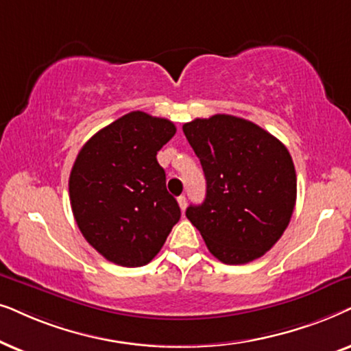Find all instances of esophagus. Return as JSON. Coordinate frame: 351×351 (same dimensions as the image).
Wrapping results in <instances>:
<instances>
[{"mask_svg": "<svg viewBox=\"0 0 351 351\" xmlns=\"http://www.w3.org/2000/svg\"><path fill=\"white\" fill-rule=\"evenodd\" d=\"M178 204H180V208L184 212L186 207H188V199H186V195H180V197H178Z\"/></svg>", "mask_w": 351, "mask_h": 351, "instance_id": "obj_1", "label": "esophagus"}]
</instances>
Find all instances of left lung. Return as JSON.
I'll return each mask as SVG.
<instances>
[{
    "label": "left lung",
    "mask_w": 351,
    "mask_h": 351,
    "mask_svg": "<svg viewBox=\"0 0 351 351\" xmlns=\"http://www.w3.org/2000/svg\"><path fill=\"white\" fill-rule=\"evenodd\" d=\"M202 165L207 194L186 217L226 265L260 258L286 231L297 199L287 147L254 121L218 114L183 125Z\"/></svg>",
    "instance_id": "obj_1"
}]
</instances>
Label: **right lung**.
I'll list each match as a JSON object with an SVG mask.
<instances>
[{
  "mask_svg": "<svg viewBox=\"0 0 351 351\" xmlns=\"http://www.w3.org/2000/svg\"><path fill=\"white\" fill-rule=\"evenodd\" d=\"M175 133L173 121L134 110L99 130L75 158L69 178L75 221L112 263L147 265L178 223L181 210L157 162Z\"/></svg>",
  "mask_w": 351,
  "mask_h": 351,
  "instance_id": "add662e5",
  "label": "right lung"
}]
</instances>
